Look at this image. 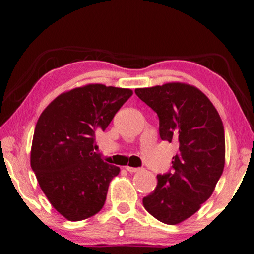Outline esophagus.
Instances as JSON below:
<instances>
[{"label":"esophagus","mask_w":254,"mask_h":254,"mask_svg":"<svg viewBox=\"0 0 254 254\" xmlns=\"http://www.w3.org/2000/svg\"><path fill=\"white\" fill-rule=\"evenodd\" d=\"M126 170L128 172H131V173H134V172H137V171H140V169L138 168H131V166H126Z\"/></svg>","instance_id":"1"}]
</instances>
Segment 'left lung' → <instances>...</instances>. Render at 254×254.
Instances as JSON below:
<instances>
[{"label": "left lung", "instance_id": "1", "mask_svg": "<svg viewBox=\"0 0 254 254\" xmlns=\"http://www.w3.org/2000/svg\"><path fill=\"white\" fill-rule=\"evenodd\" d=\"M135 93L157 113L162 140L179 145L172 171L157 175V186L143 197V206L163 223L178 224L209 199L223 173V123L208 97L186 83L136 89Z\"/></svg>", "mask_w": 254, "mask_h": 254}]
</instances>
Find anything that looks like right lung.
Masks as SVG:
<instances>
[{
  "instance_id": "obj_1",
  "label": "right lung",
  "mask_w": 254,
  "mask_h": 254,
  "mask_svg": "<svg viewBox=\"0 0 254 254\" xmlns=\"http://www.w3.org/2000/svg\"><path fill=\"white\" fill-rule=\"evenodd\" d=\"M130 89L88 84L58 96L40 114L31 148V168L57 211L69 221L91 217L105 203L120 169L107 164L96 148Z\"/></svg>"
}]
</instances>
